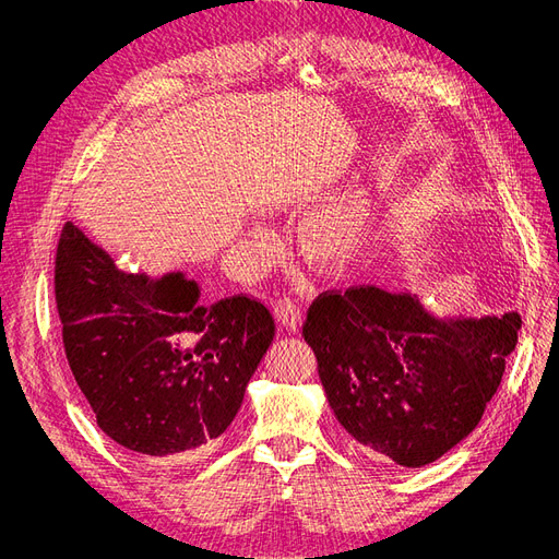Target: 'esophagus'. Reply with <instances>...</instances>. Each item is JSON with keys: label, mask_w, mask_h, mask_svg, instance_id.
<instances>
[{"label": "esophagus", "mask_w": 559, "mask_h": 559, "mask_svg": "<svg viewBox=\"0 0 559 559\" xmlns=\"http://www.w3.org/2000/svg\"><path fill=\"white\" fill-rule=\"evenodd\" d=\"M274 312H276V319L281 321V324L287 331H292V333L299 331V326H301V312L304 310H301V304L297 299H289V297L278 299L276 306H274Z\"/></svg>", "instance_id": "1"}]
</instances>
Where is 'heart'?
<instances>
[{
	"label": "heart",
	"instance_id": "obj_1",
	"mask_svg": "<svg viewBox=\"0 0 559 559\" xmlns=\"http://www.w3.org/2000/svg\"><path fill=\"white\" fill-rule=\"evenodd\" d=\"M365 230V209L350 199L312 215L301 228V249L319 267H337L360 245Z\"/></svg>",
	"mask_w": 559,
	"mask_h": 559
}]
</instances>
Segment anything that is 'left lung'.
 I'll return each mask as SVG.
<instances>
[{"label": "left lung", "mask_w": 559, "mask_h": 559, "mask_svg": "<svg viewBox=\"0 0 559 559\" xmlns=\"http://www.w3.org/2000/svg\"><path fill=\"white\" fill-rule=\"evenodd\" d=\"M521 317L437 319L376 285L329 289L304 324L342 428L373 460L417 468L472 432L501 385Z\"/></svg>", "instance_id": "1"}]
</instances>
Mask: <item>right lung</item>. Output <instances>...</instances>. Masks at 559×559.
<instances>
[{"label":"right lung","mask_w":559,"mask_h":559,"mask_svg":"<svg viewBox=\"0 0 559 559\" xmlns=\"http://www.w3.org/2000/svg\"><path fill=\"white\" fill-rule=\"evenodd\" d=\"M53 295L63 346L99 428L142 457L211 453L274 340L270 308L249 295L199 304L181 274L122 272L68 222Z\"/></svg>","instance_id":"add662e5"}]
</instances>
